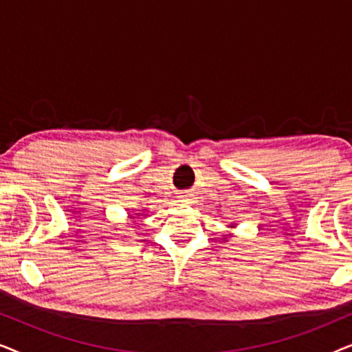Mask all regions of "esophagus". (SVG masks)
Returning a JSON list of instances; mask_svg holds the SVG:
<instances>
[{"label": "esophagus", "mask_w": 352, "mask_h": 352, "mask_svg": "<svg viewBox=\"0 0 352 352\" xmlns=\"http://www.w3.org/2000/svg\"><path fill=\"white\" fill-rule=\"evenodd\" d=\"M182 201H186V200H182Z\"/></svg>", "instance_id": "1"}]
</instances>
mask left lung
<instances>
[{
  "label": "left lung",
  "mask_w": 352,
  "mask_h": 352,
  "mask_svg": "<svg viewBox=\"0 0 352 352\" xmlns=\"http://www.w3.org/2000/svg\"><path fill=\"white\" fill-rule=\"evenodd\" d=\"M229 228H235V223H232V224H230V226H229ZM229 237H230V234H229Z\"/></svg>",
  "instance_id": "1"
}]
</instances>
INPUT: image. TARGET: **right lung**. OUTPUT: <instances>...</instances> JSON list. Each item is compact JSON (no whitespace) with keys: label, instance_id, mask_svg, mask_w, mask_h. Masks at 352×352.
<instances>
[{"label":"right lung","instance_id":"right-lung-1","mask_svg":"<svg viewBox=\"0 0 352 352\" xmlns=\"http://www.w3.org/2000/svg\"><path fill=\"white\" fill-rule=\"evenodd\" d=\"M139 211H142V210H139ZM142 213H134V216H141ZM129 219H133V214H129Z\"/></svg>","mask_w":352,"mask_h":352}]
</instances>
